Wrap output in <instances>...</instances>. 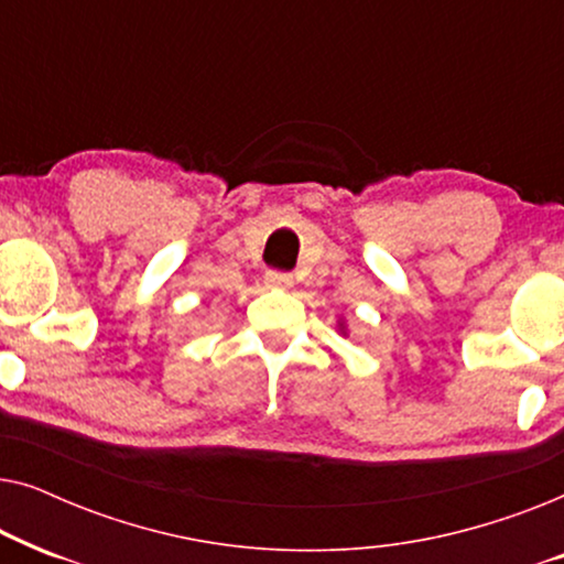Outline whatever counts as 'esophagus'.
Returning <instances> with one entry per match:
<instances>
[{
  "instance_id": "obj_1",
  "label": "esophagus",
  "mask_w": 564,
  "mask_h": 564,
  "mask_svg": "<svg viewBox=\"0 0 564 564\" xmlns=\"http://www.w3.org/2000/svg\"><path fill=\"white\" fill-rule=\"evenodd\" d=\"M267 284L269 288H290L292 284V276L290 274H280V272H269L267 274Z\"/></svg>"
}]
</instances>
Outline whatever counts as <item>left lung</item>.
I'll use <instances>...</instances> for the list:
<instances>
[{"label": "left lung", "mask_w": 564, "mask_h": 564, "mask_svg": "<svg viewBox=\"0 0 564 564\" xmlns=\"http://www.w3.org/2000/svg\"><path fill=\"white\" fill-rule=\"evenodd\" d=\"M336 328H338V334H341L344 338H349V326H346V321H344V318H338V321H336Z\"/></svg>", "instance_id": "1"}]
</instances>
